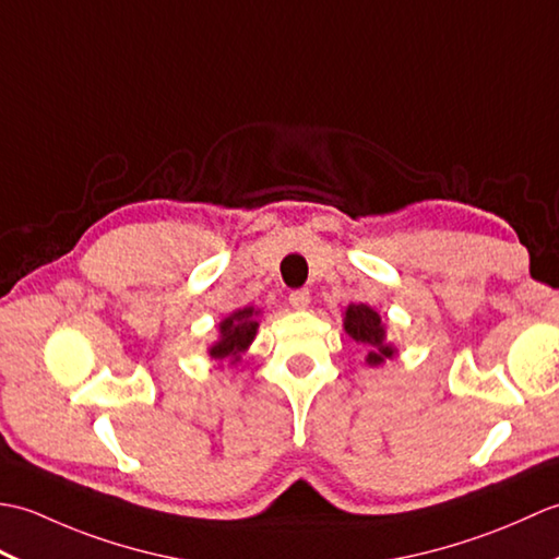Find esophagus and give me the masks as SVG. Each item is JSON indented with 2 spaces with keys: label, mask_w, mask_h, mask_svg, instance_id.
Here are the masks:
<instances>
[{
  "label": "esophagus",
  "mask_w": 559,
  "mask_h": 559,
  "mask_svg": "<svg viewBox=\"0 0 559 559\" xmlns=\"http://www.w3.org/2000/svg\"><path fill=\"white\" fill-rule=\"evenodd\" d=\"M288 300H290L293 310H307V307H310V290H305V288L293 290L288 295Z\"/></svg>",
  "instance_id": "esophagus-1"
}]
</instances>
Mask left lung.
Segmentation results:
<instances>
[{"label":"left lung","mask_w":559,"mask_h":559,"mask_svg":"<svg viewBox=\"0 0 559 559\" xmlns=\"http://www.w3.org/2000/svg\"><path fill=\"white\" fill-rule=\"evenodd\" d=\"M343 329L355 341L367 346V365H382L386 358H394L396 348L386 343V329L370 305H348L343 317Z\"/></svg>","instance_id":"1"}]
</instances>
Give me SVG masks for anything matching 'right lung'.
Masks as SVG:
<instances>
[{"label": "right lung", "instance_id": "obj_1", "mask_svg": "<svg viewBox=\"0 0 559 559\" xmlns=\"http://www.w3.org/2000/svg\"><path fill=\"white\" fill-rule=\"evenodd\" d=\"M257 314L259 312L254 307H242V310L225 317L218 324V331H221L218 341L209 348L211 358L213 360L230 358V362L240 360V355L249 348V343H252L257 336V329H259Z\"/></svg>", "mask_w": 559, "mask_h": 559}]
</instances>
